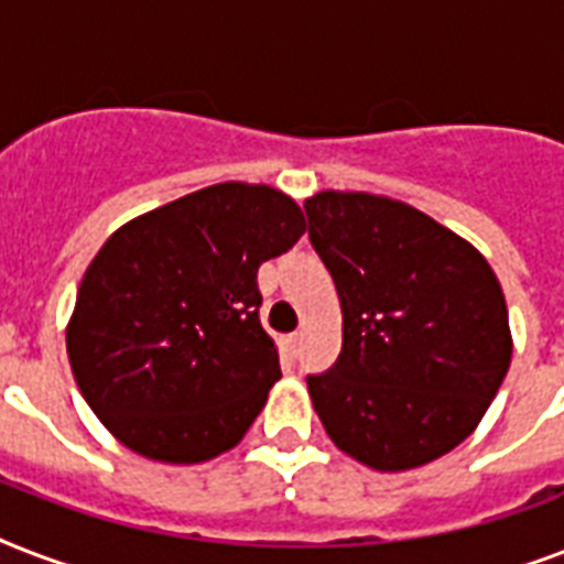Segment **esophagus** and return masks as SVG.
<instances>
[{
  "label": "esophagus",
  "instance_id": "34e87169",
  "mask_svg": "<svg viewBox=\"0 0 564 564\" xmlns=\"http://www.w3.org/2000/svg\"><path fill=\"white\" fill-rule=\"evenodd\" d=\"M301 339H304V336H301V334H290V336H286V343H283V348H286V354H290V357H299Z\"/></svg>",
  "mask_w": 564,
  "mask_h": 564
}]
</instances>
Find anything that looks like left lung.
<instances>
[{
  "label": "left lung",
  "instance_id": "left-lung-1",
  "mask_svg": "<svg viewBox=\"0 0 564 564\" xmlns=\"http://www.w3.org/2000/svg\"><path fill=\"white\" fill-rule=\"evenodd\" d=\"M310 242L343 307V354L307 377L343 454L410 471L471 436L512 362L507 299L477 248L389 195L322 189Z\"/></svg>",
  "mask_w": 564,
  "mask_h": 564
}]
</instances>
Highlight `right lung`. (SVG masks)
I'll return each instance as SVG.
<instances>
[{
  "mask_svg": "<svg viewBox=\"0 0 564 564\" xmlns=\"http://www.w3.org/2000/svg\"><path fill=\"white\" fill-rule=\"evenodd\" d=\"M304 230L295 198L225 181L110 234L78 286L66 354L113 438L166 465L242 442L281 377L257 269Z\"/></svg>",
  "mask_w": 564,
  "mask_h": 564,
  "instance_id": "1",
  "label": "right lung"
}]
</instances>
